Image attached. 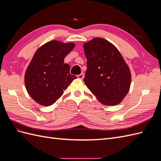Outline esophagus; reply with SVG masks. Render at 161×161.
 <instances>
[{
  "instance_id": "1",
  "label": "esophagus",
  "mask_w": 161,
  "mask_h": 161,
  "mask_svg": "<svg viewBox=\"0 0 161 161\" xmlns=\"http://www.w3.org/2000/svg\"><path fill=\"white\" fill-rule=\"evenodd\" d=\"M77 78H78V79H83L84 74H83V73H80V75H77Z\"/></svg>"
}]
</instances>
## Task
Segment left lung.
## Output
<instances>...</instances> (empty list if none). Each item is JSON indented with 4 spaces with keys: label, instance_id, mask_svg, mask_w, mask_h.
Segmentation results:
<instances>
[{
    "label": "left lung",
    "instance_id": "1",
    "mask_svg": "<svg viewBox=\"0 0 161 161\" xmlns=\"http://www.w3.org/2000/svg\"><path fill=\"white\" fill-rule=\"evenodd\" d=\"M83 47L87 65L85 85L102 104H119L131 85V72L122 56L111 43L101 37L85 43Z\"/></svg>",
    "mask_w": 161,
    "mask_h": 161
}]
</instances>
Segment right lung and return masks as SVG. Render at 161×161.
I'll return each mask as SVG.
<instances>
[{"mask_svg":"<svg viewBox=\"0 0 161 161\" xmlns=\"http://www.w3.org/2000/svg\"><path fill=\"white\" fill-rule=\"evenodd\" d=\"M75 43L53 40L41 46L34 54L25 75L26 89L31 98L43 106L53 104L76 76L64 64L66 56Z\"/></svg>","mask_w":161,"mask_h":161,"instance_id":"add662e5","label":"right lung"}]
</instances>
